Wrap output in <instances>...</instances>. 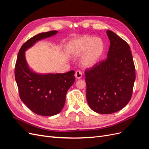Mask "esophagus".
<instances>
[{"label": "esophagus", "instance_id": "obj_1", "mask_svg": "<svg viewBox=\"0 0 149 149\" xmlns=\"http://www.w3.org/2000/svg\"><path fill=\"white\" fill-rule=\"evenodd\" d=\"M75 77L76 79H80L82 77V73L80 71L78 70L75 72Z\"/></svg>", "mask_w": 149, "mask_h": 149}]
</instances>
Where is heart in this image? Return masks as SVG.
I'll return each instance as SVG.
<instances>
[{"label":"heart","instance_id":"heart-1","mask_svg":"<svg viewBox=\"0 0 149 149\" xmlns=\"http://www.w3.org/2000/svg\"><path fill=\"white\" fill-rule=\"evenodd\" d=\"M66 48L72 56H78L84 53L82 64L91 67L100 60L105 51V44L101 38L84 35L69 42Z\"/></svg>","mask_w":149,"mask_h":149}]
</instances>
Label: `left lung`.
<instances>
[{"mask_svg": "<svg viewBox=\"0 0 149 149\" xmlns=\"http://www.w3.org/2000/svg\"><path fill=\"white\" fill-rule=\"evenodd\" d=\"M106 32L111 44L107 58L84 72L89 106L102 114L114 113L127 104L136 79L128 43L113 31Z\"/></svg>", "mask_w": 149, "mask_h": 149, "instance_id": "1", "label": "left lung"}]
</instances>
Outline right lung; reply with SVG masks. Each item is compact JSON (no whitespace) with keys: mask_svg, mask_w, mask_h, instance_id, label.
Returning <instances> with one entry per match:
<instances>
[{"mask_svg":"<svg viewBox=\"0 0 149 149\" xmlns=\"http://www.w3.org/2000/svg\"><path fill=\"white\" fill-rule=\"evenodd\" d=\"M57 32L52 30L40 33L28 40L20 49L15 66V78L21 100L34 113L41 116L60 113L65 105L68 90L74 82V71L63 74L35 73L29 68L25 52L37 41Z\"/></svg>","mask_w":149,"mask_h":149,"instance_id":"add662e5","label":"right lung"}]
</instances>
